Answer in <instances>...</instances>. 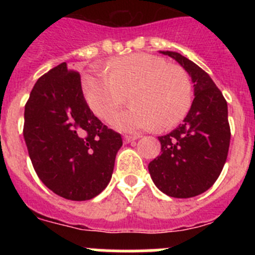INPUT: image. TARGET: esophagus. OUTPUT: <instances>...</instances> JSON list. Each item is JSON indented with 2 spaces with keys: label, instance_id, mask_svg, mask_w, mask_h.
<instances>
[{
  "label": "esophagus",
  "instance_id": "obj_1",
  "mask_svg": "<svg viewBox=\"0 0 255 255\" xmlns=\"http://www.w3.org/2000/svg\"><path fill=\"white\" fill-rule=\"evenodd\" d=\"M136 139H139V135H125L124 136V141L125 143H130V141H134Z\"/></svg>",
  "mask_w": 255,
  "mask_h": 255
}]
</instances>
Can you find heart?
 Wrapping results in <instances>:
<instances>
[{
    "label": "heart",
    "instance_id": "heart-1",
    "mask_svg": "<svg viewBox=\"0 0 255 255\" xmlns=\"http://www.w3.org/2000/svg\"><path fill=\"white\" fill-rule=\"evenodd\" d=\"M83 91L92 111L101 119L111 116L130 94L128 110L111 117L112 126L124 131L168 129L186 116L191 106V83L179 66L163 58L132 53L108 61L106 69L94 66L83 75Z\"/></svg>",
    "mask_w": 255,
    "mask_h": 255
}]
</instances>
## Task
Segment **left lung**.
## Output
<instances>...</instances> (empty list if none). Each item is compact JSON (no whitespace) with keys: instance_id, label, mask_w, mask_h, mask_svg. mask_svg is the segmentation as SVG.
I'll use <instances>...</instances> for the list:
<instances>
[{"instance_id":"8db88e82","label":"left lung","mask_w":255,"mask_h":255,"mask_svg":"<svg viewBox=\"0 0 255 255\" xmlns=\"http://www.w3.org/2000/svg\"><path fill=\"white\" fill-rule=\"evenodd\" d=\"M176 60L194 83V101L184 123L159 136L161 154L149 164L155 186L173 198H191L208 190L220 176L230 147L227 102L211 76L177 52Z\"/></svg>"}]
</instances>
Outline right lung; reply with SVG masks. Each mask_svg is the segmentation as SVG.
Segmentation results:
<instances>
[{
  "mask_svg": "<svg viewBox=\"0 0 255 255\" xmlns=\"http://www.w3.org/2000/svg\"><path fill=\"white\" fill-rule=\"evenodd\" d=\"M22 134L38 177L69 200L100 194L111 180L123 145L121 135L91 111L80 74L66 62L34 84L25 105Z\"/></svg>",
  "mask_w": 255,
  "mask_h": 255,
  "instance_id": "add662e5",
  "label": "right lung"
}]
</instances>
